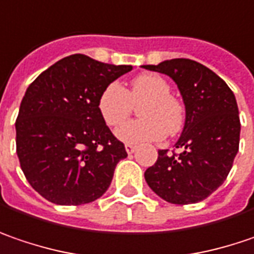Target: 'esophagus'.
<instances>
[{"mask_svg": "<svg viewBox=\"0 0 254 254\" xmlns=\"http://www.w3.org/2000/svg\"><path fill=\"white\" fill-rule=\"evenodd\" d=\"M126 151H127L128 154H133L134 151H135V146H134V144H130V143L126 144Z\"/></svg>", "mask_w": 254, "mask_h": 254, "instance_id": "esophagus-1", "label": "esophagus"}]
</instances>
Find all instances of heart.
<instances>
[{"instance_id": "obj_1", "label": "heart", "mask_w": 254, "mask_h": 254, "mask_svg": "<svg viewBox=\"0 0 254 254\" xmlns=\"http://www.w3.org/2000/svg\"><path fill=\"white\" fill-rule=\"evenodd\" d=\"M170 91L169 81L159 74H140L131 81L130 91L117 81L108 84L98 98V111L108 126L117 127L130 117L133 104L143 103V119L123 124L116 135L126 143L159 141L167 133H180L186 123V107Z\"/></svg>"}]
</instances>
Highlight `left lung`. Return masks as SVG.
Listing matches in <instances>:
<instances>
[{
    "label": "left lung",
    "instance_id": "1",
    "mask_svg": "<svg viewBox=\"0 0 254 254\" xmlns=\"http://www.w3.org/2000/svg\"><path fill=\"white\" fill-rule=\"evenodd\" d=\"M143 67L169 75L186 107L183 133L176 143L182 153L159 150L157 161L147 169L144 179L169 203H198L222 186L239 151L240 119L235 94L216 72L189 58Z\"/></svg>",
    "mask_w": 254,
    "mask_h": 254
}]
</instances>
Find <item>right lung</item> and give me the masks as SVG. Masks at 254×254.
I'll return each mask as SVG.
<instances>
[{"label":"right lung","instance_id":"add662e5","mask_svg":"<svg viewBox=\"0 0 254 254\" xmlns=\"http://www.w3.org/2000/svg\"><path fill=\"white\" fill-rule=\"evenodd\" d=\"M131 70L74 54L27 88L15 121L17 156L28 183L48 201L78 206L107 191L127 151L100 116L98 98Z\"/></svg>","mask_w":254,"mask_h":254}]
</instances>
